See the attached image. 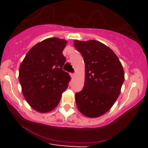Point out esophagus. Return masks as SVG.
<instances>
[{
	"mask_svg": "<svg viewBox=\"0 0 148 148\" xmlns=\"http://www.w3.org/2000/svg\"><path fill=\"white\" fill-rule=\"evenodd\" d=\"M71 76L72 78H74L75 76V73H71Z\"/></svg>",
	"mask_w": 148,
	"mask_h": 148,
	"instance_id": "34e87169",
	"label": "esophagus"
}]
</instances>
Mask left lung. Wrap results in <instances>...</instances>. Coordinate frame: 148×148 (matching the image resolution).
<instances>
[{"label":"left lung","mask_w":148,"mask_h":148,"mask_svg":"<svg viewBox=\"0 0 148 148\" xmlns=\"http://www.w3.org/2000/svg\"><path fill=\"white\" fill-rule=\"evenodd\" d=\"M85 64L83 89L75 93L78 110L90 118L107 113L116 102L125 81L119 58L108 47L98 40H74Z\"/></svg>","instance_id":"left-lung-1"}]
</instances>
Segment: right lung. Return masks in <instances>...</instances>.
I'll use <instances>...</instances> for the list:
<instances>
[{"mask_svg": "<svg viewBox=\"0 0 148 148\" xmlns=\"http://www.w3.org/2000/svg\"><path fill=\"white\" fill-rule=\"evenodd\" d=\"M66 40L49 38L29 50L19 68L23 96L34 110L47 113L54 109L68 87L70 78L63 70L66 58L62 52Z\"/></svg>", "mask_w": 148, "mask_h": 148, "instance_id": "1", "label": "right lung"}]
</instances>
